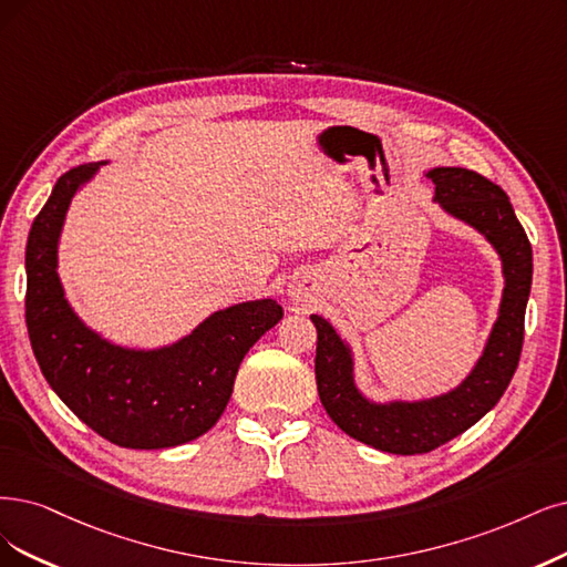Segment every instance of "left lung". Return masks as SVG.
<instances>
[{"label": "left lung", "mask_w": 567, "mask_h": 567, "mask_svg": "<svg viewBox=\"0 0 567 567\" xmlns=\"http://www.w3.org/2000/svg\"><path fill=\"white\" fill-rule=\"evenodd\" d=\"M427 177L434 182V200L491 240L505 272L497 322L467 379L434 400L373 404L354 388L350 348L324 318L310 316L318 329L316 381L329 417L358 442L396 455L444 446L499 402L518 367L533 285V247L507 194L467 167H434Z\"/></svg>", "instance_id": "left-lung-1"}]
</instances>
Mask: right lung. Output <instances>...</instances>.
<instances>
[{
	"label": "right lung",
	"instance_id": "right-lung-1",
	"mask_svg": "<svg viewBox=\"0 0 567 567\" xmlns=\"http://www.w3.org/2000/svg\"><path fill=\"white\" fill-rule=\"evenodd\" d=\"M100 165L83 163L62 175L30 228V343L55 394L107 442L146 451L179 446L219 421L243 358L282 320V308L272 299L230 306L161 350H128L100 339L74 316L55 270L70 200Z\"/></svg>",
	"mask_w": 567,
	"mask_h": 567
}]
</instances>
